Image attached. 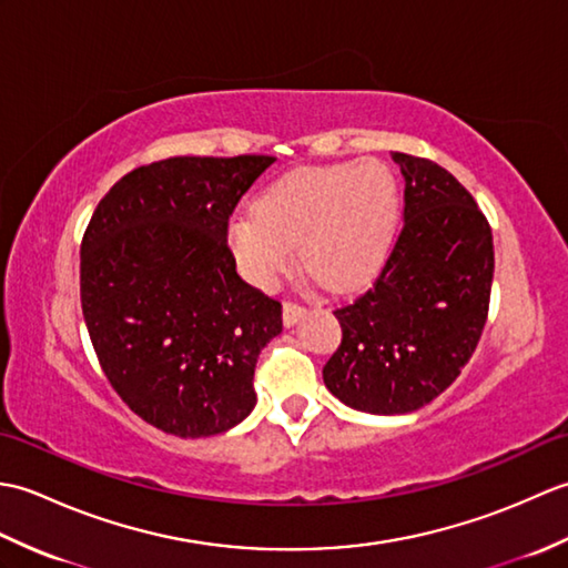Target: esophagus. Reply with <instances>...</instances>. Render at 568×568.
I'll return each mask as SVG.
<instances>
[{
    "mask_svg": "<svg viewBox=\"0 0 568 568\" xmlns=\"http://www.w3.org/2000/svg\"><path fill=\"white\" fill-rule=\"evenodd\" d=\"M305 312H307L305 305L285 303V305H283V324H285V327H293V324H297L300 320L305 317Z\"/></svg>",
    "mask_w": 568,
    "mask_h": 568,
    "instance_id": "esophagus-1",
    "label": "esophagus"
}]
</instances>
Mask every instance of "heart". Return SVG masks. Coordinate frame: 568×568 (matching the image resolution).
Here are the masks:
<instances>
[{"label":"heart","mask_w":568,"mask_h":568,"mask_svg":"<svg viewBox=\"0 0 568 568\" xmlns=\"http://www.w3.org/2000/svg\"><path fill=\"white\" fill-rule=\"evenodd\" d=\"M400 224V185L378 161L303 165L275 178L253 212L229 222V246L251 283L271 285L300 256L320 281L354 287L376 275Z\"/></svg>","instance_id":"obj_1"}]
</instances>
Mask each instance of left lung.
I'll list each match as a JSON object with an SVG mask.
<instances>
[{
  "mask_svg": "<svg viewBox=\"0 0 568 568\" xmlns=\"http://www.w3.org/2000/svg\"><path fill=\"white\" fill-rule=\"evenodd\" d=\"M405 178L403 229L364 295L334 310L342 344L322 368L348 407H425L474 356L488 320L493 234L470 192L442 165L393 153Z\"/></svg>",
  "mask_w": 568,
  "mask_h": 568,
  "instance_id": "obj_1",
  "label": "left lung"
}]
</instances>
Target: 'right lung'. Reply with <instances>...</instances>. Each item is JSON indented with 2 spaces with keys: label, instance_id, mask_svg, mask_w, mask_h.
<instances>
[{
  "label": "right lung",
  "instance_id": "1",
  "mask_svg": "<svg viewBox=\"0 0 568 568\" xmlns=\"http://www.w3.org/2000/svg\"><path fill=\"white\" fill-rule=\"evenodd\" d=\"M273 155H178L116 180L84 229L80 303L116 395L183 439L239 425L283 307L244 283L229 216Z\"/></svg>",
  "mask_w": 568,
  "mask_h": 568
}]
</instances>
